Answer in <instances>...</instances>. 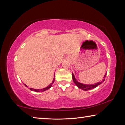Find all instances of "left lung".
Segmentation results:
<instances>
[{
  "instance_id": "obj_1",
  "label": "left lung",
  "mask_w": 125,
  "mask_h": 125,
  "mask_svg": "<svg viewBox=\"0 0 125 125\" xmlns=\"http://www.w3.org/2000/svg\"><path fill=\"white\" fill-rule=\"evenodd\" d=\"M106 74L104 75V79H102L101 81L98 82V83L94 84H92V85H87V84H83L79 83V82H78L77 80H76L74 75L73 73H72V78L74 82V83L75 84V85H77L79 89H81L83 90H88L93 89L96 88L99 85H100V84L102 83L103 82H104V80H105V78L106 77Z\"/></svg>"
}]
</instances>
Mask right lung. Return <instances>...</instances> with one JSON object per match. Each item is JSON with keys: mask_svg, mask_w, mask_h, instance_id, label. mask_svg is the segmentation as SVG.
I'll use <instances>...</instances> for the list:
<instances>
[{"mask_svg": "<svg viewBox=\"0 0 125 125\" xmlns=\"http://www.w3.org/2000/svg\"><path fill=\"white\" fill-rule=\"evenodd\" d=\"M54 78H53V81H52V83H51L49 85H48V86H47V87L46 88H43V89H33V88H30V89L31 90H32V91H35V92H44V91H45V90H48V89H50L51 87L52 86V84H53V83H54ZM24 85H25V86H26V87L27 88L28 87V86H27L26 85H25V84H24Z\"/></svg>", "mask_w": 125, "mask_h": 125, "instance_id": "right-lung-1", "label": "right lung"}]
</instances>
